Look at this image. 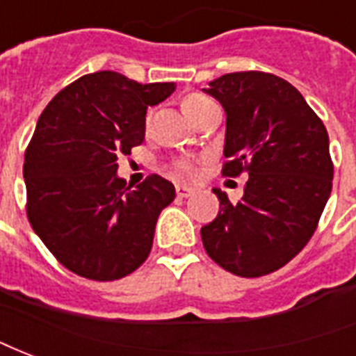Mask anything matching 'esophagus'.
Listing matches in <instances>:
<instances>
[{
	"mask_svg": "<svg viewBox=\"0 0 356 356\" xmlns=\"http://www.w3.org/2000/svg\"><path fill=\"white\" fill-rule=\"evenodd\" d=\"M193 193V188H188V186H176V195H178L180 199H188V197H191Z\"/></svg>",
	"mask_w": 356,
	"mask_h": 356,
	"instance_id": "34e87169",
	"label": "esophagus"
}]
</instances>
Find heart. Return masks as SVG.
Wrapping results in <instances>:
<instances>
[{"label":"heart","mask_w":356,"mask_h":356,"mask_svg":"<svg viewBox=\"0 0 356 356\" xmlns=\"http://www.w3.org/2000/svg\"><path fill=\"white\" fill-rule=\"evenodd\" d=\"M212 103L210 99L204 97V95H200V93H189L186 97L181 99V111L186 112V116L191 120V118L200 112L204 106H208ZM175 170L176 175L181 176V178H193L197 175V168L193 167V163L189 161H178L175 165Z\"/></svg>","instance_id":"1"}]
</instances>
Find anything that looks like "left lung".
Instances as JSON below:
<instances>
[{
    "mask_svg": "<svg viewBox=\"0 0 356 356\" xmlns=\"http://www.w3.org/2000/svg\"><path fill=\"white\" fill-rule=\"evenodd\" d=\"M225 108L223 176L248 172L244 197L219 199L200 229L212 261L242 277L266 276L298 255L332 191L328 133L302 93L263 71L229 73L204 90Z\"/></svg>",
    "mask_w": 356,
    "mask_h": 356,
    "instance_id": "1",
    "label": "left lung"
}]
</instances>
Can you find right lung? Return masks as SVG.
<instances>
[{"instance_id": "right-lung-1", "label": "right lung", "mask_w": 356, "mask_h": 356, "mask_svg": "<svg viewBox=\"0 0 356 356\" xmlns=\"http://www.w3.org/2000/svg\"><path fill=\"white\" fill-rule=\"evenodd\" d=\"M175 88L99 71L63 88L42 111L24 157L26 210L37 236L74 274L114 282L148 259L175 186L157 175L127 186L116 161L143 144L148 106Z\"/></svg>"}]
</instances>
